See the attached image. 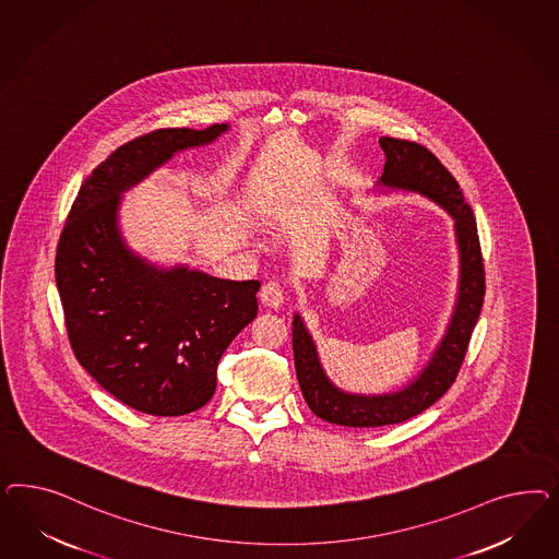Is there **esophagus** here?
I'll use <instances>...</instances> for the list:
<instances>
[{"label": "esophagus", "mask_w": 559, "mask_h": 559, "mask_svg": "<svg viewBox=\"0 0 559 559\" xmlns=\"http://www.w3.org/2000/svg\"><path fill=\"white\" fill-rule=\"evenodd\" d=\"M260 301L264 307L276 309L285 301V290L276 281H269V283H264V287L260 288Z\"/></svg>", "instance_id": "1"}]
</instances>
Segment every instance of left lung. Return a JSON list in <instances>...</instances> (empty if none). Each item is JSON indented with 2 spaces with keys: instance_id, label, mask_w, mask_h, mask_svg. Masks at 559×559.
I'll return each instance as SVG.
<instances>
[{
  "instance_id": "left-lung-1",
  "label": "left lung",
  "mask_w": 559,
  "mask_h": 559,
  "mask_svg": "<svg viewBox=\"0 0 559 559\" xmlns=\"http://www.w3.org/2000/svg\"><path fill=\"white\" fill-rule=\"evenodd\" d=\"M379 143L388 157L379 182L383 187L420 192L430 201L440 204L455 219L461 278L457 307L453 311L444 338L440 340L439 348L435 350V356L424 367V371L412 383H407L404 390L395 393L356 395L338 390L325 377L316 344L309 336L304 320L299 318V313L295 316V371L307 406L325 423L353 428L406 423L440 400L457 379L486 295L484 258L474 211L463 199L457 180L440 164L435 153L428 152L414 141L381 136Z\"/></svg>"
}]
</instances>
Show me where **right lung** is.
<instances>
[{"label": "right lung", "mask_w": 559, "mask_h": 559, "mask_svg": "<svg viewBox=\"0 0 559 559\" xmlns=\"http://www.w3.org/2000/svg\"><path fill=\"white\" fill-rule=\"evenodd\" d=\"M225 131L157 129L120 145L85 178L57 243L55 281L73 355L143 414L185 416L213 397L221 356L258 313L260 283L147 264L120 237V192Z\"/></svg>", "instance_id": "right-lung-1"}]
</instances>
